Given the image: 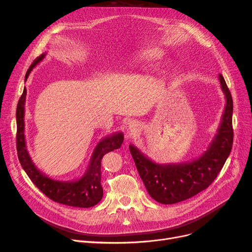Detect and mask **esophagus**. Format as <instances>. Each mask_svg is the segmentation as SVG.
I'll use <instances>...</instances> for the list:
<instances>
[{"label": "esophagus", "mask_w": 252, "mask_h": 252, "mask_svg": "<svg viewBox=\"0 0 252 252\" xmlns=\"http://www.w3.org/2000/svg\"><path fill=\"white\" fill-rule=\"evenodd\" d=\"M137 126L138 125L135 122H130L129 125H128V129H129L130 132L134 133V132H136V131H137Z\"/></svg>", "instance_id": "esophagus-1"}]
</instances>
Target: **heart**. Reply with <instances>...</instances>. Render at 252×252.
Returning <instances> with one entry per match:
<instances>
[{
	"instance_id": "1",
	"label": "heart",
	"mask_w": 252,
	"mask_h": 252,
	"mask_svg": "<svg viewBox=\"0 0 252 252\" xmlns=\"http://www.w3.org/2000/svg\"><path fill=\"white\" fill-rule=\"evenodd\" d=\"M163 56V51L159 48H148V49L142 50L137 55V61L143 63H154L158 62Z\"/></svg>"
}]
</instances>
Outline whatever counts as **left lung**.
I'll use <instances>...</instances> for the list:
<instances>
[{"mask_svg": "<svg viewBox=\"0 0 252 252\" xmlns=\"http://www.w3.org/2000/svg\"><path fill=\"white\" fill-rule=\"evenodd\" d=\"M219 80L225 96L224 112L207 151L199 158L183 163L158 164L143 155L136 147L129 150L137 171L150 196L161 204L185 201L207 189L217 178L233 147V99L223 77Z\"/></svg>", "mask_w": 252, "mask_h": 252, "instance_id": "left-lung-1", "label": "left lung"}]
</instances>
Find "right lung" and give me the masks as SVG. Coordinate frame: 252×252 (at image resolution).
<instances>
[{
  "mask_svg": "<svg viewBox=\"0 0 252 252\" xmlns=\"http://www.w3.org/2000/svg\"><path fill=\"white\" fill-rule=\"evenodd\" d=\"M46 56L43 53L32 63L27 71L26 81L32 68L41 63ZM27 89L25 87L21 97L19 98L16 109V122H17V134H16V148L19 162L23 170L27 172L31 181L34 184L43 194L48 198L73 207L89 208L102 199L103 189L101 187V159L103 156L119 149L122 146L124 135L122 132L113 133L112 135L102 138L97 146L95 147L88 168L84 175L78 181H55L46 176L40 171L37 166L32 162L31 156L27 150L26 136H25V104H26Z\"/></svg>",
  "mask_w": 252,
  "mask_h": 252,
  "instance_id": "right-lung-1",
  "label": "right lung"
}]
</instances>
